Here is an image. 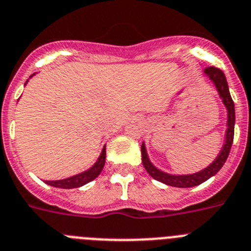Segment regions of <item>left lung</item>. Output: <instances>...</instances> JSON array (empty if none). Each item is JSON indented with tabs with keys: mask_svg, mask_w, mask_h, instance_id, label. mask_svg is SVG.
<instances>
[{
	"mask_svg": "<svg viewBox=\"0 0 251 251\" xmlns=\"http://www.w3.org/2000/svg\"><path fill=\"white\" fill-rule=\"evenodd\" d=\"M204 76H206L211 82L214 83L216 91L219 94V98L221 99L223 103H224L225 109L227 112V121H226V131H225V140L224 145L221 148L220 152L218 153V156L214 159V161L206 166L202 170L198 171L194 174H185V175H174V174L165 173V171L157 169L152 162L150 161L146 151L145 142H142L141 145V156H142V164L144 168L146 169L149 174L152 176L153 179L157 181L162 182L165 185L174 187H193L196 185L202 184L204 181L209 180L211 176L216 175L219 170L223 168V165L226 161L227 156H229L230 149L232 145V140H234V126H235V107H234V101H232L231 96H230L229 86H227V81L225 77L224 72L221 70L216 69V67H206L204 70Z\"/></svg>",
	"mask_w": 251,
	"mask_h": 251,
	"instance_id": "left-lung-1",
	"label": "left lung"
}]
</instances>
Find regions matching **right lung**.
<instances>
[{"mask_svg": "<svg viewBox=\"0 0 251 251\" xmlns=\"http://www.w3.org/2000/svg\"><path fill=\"white\" fill-rule=\"evenodd\" d=\"M33 75H36V74H33ZM33 75H31L30 78L32 77ZM27 82H28V80L26 81V83ZM26 83H25V85H26ZM105 159H106V146H103L99 159L96 160V162H95L90 169H87V170L82 171V173L80 174H76V175L71 176V177H67V179L52 180V181L46 180L45 182H46L47 185H51V186L53 187H61V189H75V187L83 186V185L92 181V180L96 179V177L100 175L103 166H105Z\"/></svg>", "mask_w": 251, "mask_h": 251, "instance_id": "obj_1", "label": "right lung"}]
</instances>
